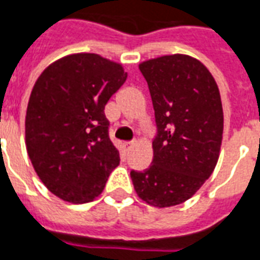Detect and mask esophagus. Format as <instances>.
I'll use <instances>...</instances> for the list:
<instances>
[{"instance_id": "1", "label": "esophagus", "mask_w": 260, "mask_h": 260, "mask_svg": "<svg viewBox=\"0 0 260 260\" xmlns=\"http://www.w3.org/2000/svg\"><path fill=\"white\" fill-rule=\"evenodd\" d=\"M133 146H134V141H126V143H123V147H124L126 151H128V150L133 147Z\"/></svg>"}]
</instances>
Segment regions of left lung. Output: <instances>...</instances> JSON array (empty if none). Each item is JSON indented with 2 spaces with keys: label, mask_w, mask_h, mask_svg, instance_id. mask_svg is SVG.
Segmentation results:
<instances>
[{
  "label": "left lung",
  "mask_w": 260,
  "mask_h": 260,
  "mask_svg": "<svg viewBox=\"0 0 260 260\" xmlns=\"http://www.w3.org/2000/svg\"><path fill=\"white\" fill-rule=\"evenodd\" d=\"M157 124L153 162L132 171L137 195L167 208L189 200L212 174L221 150L223 112L215 79L198 59L166 55L139 65Z\"/></svg>",
  "instance_id": "8db88e82"
}]
</instances>
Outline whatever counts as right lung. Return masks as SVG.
<instances>
[{"instance_id":"add662e5","label":"right lung","mask_w":260,"mask_h":260,"mask_svg":"<svg viewBox=\"0 0 260 260\" xmlns=\"http://www.w3.org/2000/svg\"><path fill=\"white\" fill-rule=\"evenodd\" d=\"M126 79L120 63L73 53L35 82L25 116L26 151L41 181L60 200L93 201L119 166L105 106Z\"/></svg>"}]
</instances>
